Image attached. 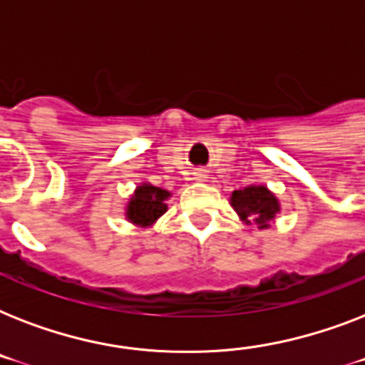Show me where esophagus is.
<instances>
[{
	"label": "esophagus",
	"mask_w": 365,
	"mask_h": 365,
	"mask_svg": "<svg viewBox=\"0 0 365 365\" xmlns=\"http://www.w3.org/2000/svg\"><path fill=\"white\" fill-rule=\"evenodd\" d=\"M193 178L197 180V182H206V180H208V170H205V168H199V170L193 172Z\"/></svg>",
	"instance_id": "34e87169"
}]
</instances>
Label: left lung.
<instances>
[{"mask_svg":"<svg viewBox=\"0 0 365 365\" xmlns=\"http://www.w3.org/2000/svg\"><path fill=\"white\" fill-rule=\"evenodd\" d=\"M229 205L233 206L240 222L246 225H257V229H269L271 223L282 210L280 200L271 189L261 183H252L248 187L237 189L229 197Z\"/></svg>","mask_w":365,"mask_h":365,"instance_id":"left-lung-1","label":"left lung"}]
</instances>
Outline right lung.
<instances>
[{
    "instance_id": "obj_1",
    "label": "right lung",
    "mask_w": 365,
    "mask_h": 365,
    "mask_svg": "<svg viewBox=\"0 0 365 365\" xmlns=\"http://www.w3.org/2000/svg\"><path fill=\"white\" fill-rule=\"evenodd\" d=\"M172 193L163 187H155L153 183L140 182L126 200L125 217L136 227H153L159 217L168 210L166 200Z\"/></svg>"
}]
</instances>
